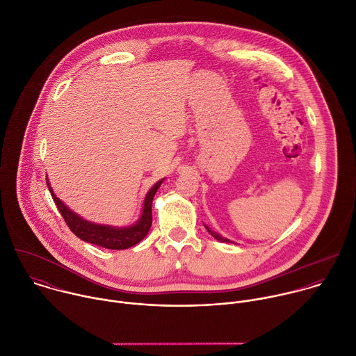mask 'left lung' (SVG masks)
<instances>
[{
  "instance_id": "8db88e82",
  "label": "left lung",
  "mask_w": 356,
  "mask_h": 356,
  "mask_svg": "<svg viewBox=\"0 0 356 356\" xmlns=\"http://www.w3.org/2000/svg\"><path fill=\"white\" fill-rule=\"evenodd\" d=\"M206 228H207V231H209V232H210V234H211V235H213V236H214L217 241H221V242H231L229 239H227V238H222V236H221V235H218L217 232H213V231H211V229H210L207 225H206Z\"/></svg>"
}]
</instances>
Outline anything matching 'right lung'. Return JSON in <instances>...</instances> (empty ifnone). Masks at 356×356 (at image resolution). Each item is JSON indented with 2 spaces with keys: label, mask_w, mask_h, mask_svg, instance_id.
I'll use <instances>...</instances> for the list:
<instances>
[{
  "label": "right lung",
  "mask_w": 356,
  "mask_h": 356,
  "mask_svg": "<svg viewBox=\"0 0 356 356\" xmlns=\"http://www.w3.org/2000/svg\"><path fill=\"white\" fill-rule=\"evenodd\" d=\"M163 180L165 179L155 183V186L152 187L147 191V194L145 195L142 214H140L139 220L134 225L122 227V228L113 227V225L95 224V222L81 218L80 216L73 213L69 207H66L65 202L55 195L49 181H47V187H49L50 194H52V197H54V201L56 202L58 210L60 211L63 220L66 221L67 227L77 238H80L84 242H90V243L103 246L107 249H127V248H131V246L136 245L138 242H140L149 232L150 225H152V201H154V197H155L158 188L161 187V184L163 183Z\"/></svg>",
  "instance_id": "right-lung-1"
}]
</instances>
